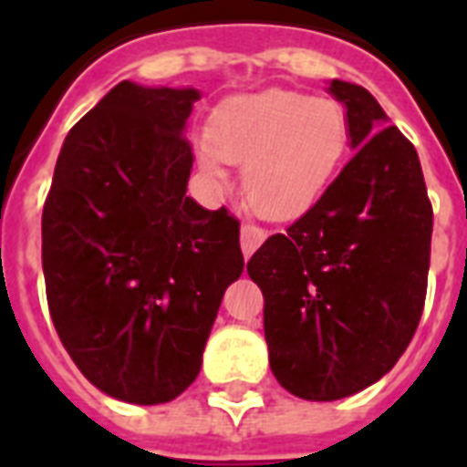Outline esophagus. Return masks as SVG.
<instances>
[{"instance_id": "1", "label": "esophagus", "mask_w": 467, "mask_h": 467, "mask_svg": "<svg viewBox=\"0 0 467 467\" xmlns=\"http://www.w3.org/2000/svg\"><path fill=\"white\" fill-rule=\"evenodd\" d=\"M269 237V233L264 230L262 225H254V223H244L242 225V233H240V242H242V252L244 256H252L256 249L262 247V242Z\"/></svg>"}]
</instances>
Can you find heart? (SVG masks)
Here are the masks:
<instances>
[{
	"instance_id": "1",
	"label": "heart",
	"mask_w": 467,
	"mask_h": 467,
	"mask_svg": "<svg viewBox=\"0 0 467 467\" xmlns=\"http://www.w3.org/2000/svg\"><path fill=\"white\" fill-rule=\"evenodd\" d=\"M211 142L198 161L225 182V160L242 161V189L266 218H293L317 201L348 152L344 106L288 89H266L223 101L208 126Z\"/></svg>"
}]
</instances>
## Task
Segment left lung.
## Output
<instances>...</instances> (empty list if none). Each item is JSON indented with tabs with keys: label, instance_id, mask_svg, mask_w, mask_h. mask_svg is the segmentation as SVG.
Wrapping results in <instances>:
<instances>
[{
	"label": "left lung",
	"instance_id": "8db88e82",
	"mask_svg": "<svg viewBox=\"0 0 467 467\" xmlns=\"http://www.w3.org/2000/svg\"><path fill=\"white\" fill-rule=\"evenodd\" d=\"M354 157L319 201L247 262L264 293L274 376L296 398L329 402L398 363L427 298L434 211L417 150L370 91L334 79Z\"/></svg>",
	"mask_w": 467,
	"mask_h": 467
}]
</instances>
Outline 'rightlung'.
I'll return each instance as SVG.
<instances>
[{"mask_svg": "<svg viewBox=\"0 0 467 467\" xmlns=\"http://www.w3.org/2000/svg\"><path fill=\"white\" fill-rule=\"evenodd\" d=\"M196 89L116 84L62 142L43 205V274L62 347L99 390L160 405L196 380L240 223L186 196Z\"/></svg>", "mask_w": 467, "mask_h": 467, "instance_id": "obj_1", "label": "right lung"}]
</instances>
